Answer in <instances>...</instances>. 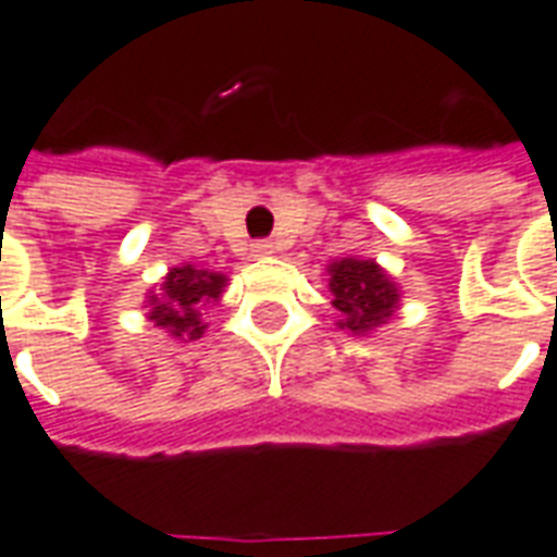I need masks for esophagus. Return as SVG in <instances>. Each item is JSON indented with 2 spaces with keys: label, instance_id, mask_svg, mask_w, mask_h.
<instances>
[{
  "label": "esophagus",
  "instance_id": "34e87169",
  "mask_svg": "<svg viewBox=\"0 0 557 557\" xmlns=\"http://www.w3.org/2000/svg\"><path fill=\"white\" fill-rule=\"evenodd\" d=\"M274 252V244L271 240H256L252 244V256H271Z\"/></svg>",
  "mask_w": 557,
  "mask_h": 557
}]
</instances>
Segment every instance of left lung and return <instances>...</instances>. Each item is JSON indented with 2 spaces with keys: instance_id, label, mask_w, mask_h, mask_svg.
Returning <instances> with one entry per match:
<instances>
[{
  "instance_id": "8db88e82",
  "label": "left lung",
  "mask_w": 557,
  "mask_h": 557,
  "mask_svg": "<svg viewBox=\"0 0 557 557\" xmlns=\"http://www.w3.org/2000/svg\"><path fill=\"white\" fill-rule=\"evenodd\" d=\"M329 271L332 307L337 310L334 325L352 337H368L383 329L400 307V286L386 268L373 259L346 256L334 259Z\"/></svg>"
}]
</instances>
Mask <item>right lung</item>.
Wrapping results in <instances>:
<instances>
[{
	"instance_id": "1",
	"label": "right lung",
	"mask_w": 557,
	"mask_h": 557,
	"mask_svg": "<svg viewBox=\"0 0 557 557\" xmlns=\"http://www.w3.org/2000/svg\"><path fill=\"white\" fill-rule=\"evenodd\" d=\"M225 286H228V277L220 271L196 268L189 262L169 268V274L147 292L144 317L174 341L189 344L208 332L205 310L223 298Z\"/></svg>"
}]
</instances>
